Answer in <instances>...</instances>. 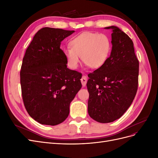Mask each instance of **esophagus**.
I'll use <instances>...</instances> for the list:
<instances>
[{"mask_svg":"<svg viewBox=\"0 0 158 158\" xmlns=\"http://www.w3.org/2000/svg\"><path fill=\"white\" fill-rule=\"evenodd\" d=\"M81 82H82V86L84 87L85 84L87 83V77L85 76H83L82 78H81Z\"/></svg>","mask_w":158,"mask_h":158,"instance_id":"34e87169","label":"esophagus"}]
</instances>
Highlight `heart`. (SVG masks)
<instances>
[{"instance_id":"1","label":"heart","mask_w":158,"mask_h":158,"mask_svg":"<svg viewBox=\"0 0 158 158\" xmlns=\"http://www.w3.org/2000/svg\"><path fill=\"white\" fill-rule=\"evenodd\" d=\"M70 48L64 50L68 64L73 69L78 67L81 57L83 63L92 69H99L106 63L111 51V43L106 35L85 31L73 38Z\"/></svg>"}]
</instances>
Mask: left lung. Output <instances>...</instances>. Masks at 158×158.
<instances>
[{"instance_id": "left-lung-1", "label": "left lung", "mask_w": 158, "mask_h": 158, "mask_svg": "<svg viewBox=\"0 0 158 158\" xmlns=\"http://www.w3.org/2000/svg\"><path fill=\"white\" fill-rule=\"evenodd\" d=\"M112 30V49L102 67L88 76L89 94L88 111L94 120L111 123L120 118L131 106L136 95L139 62L132 40L117 26Z\"/></svg>"}]
</instances>
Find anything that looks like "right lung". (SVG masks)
Masks as SVG:
<instances>
[{"label": "right lung", "instance_id": "add662e5", "mask_svg": "<svg viewBox=\"0 0 158 158\" xmlns=\"http://www.w3.org/2000/svg\"><path fill=\"white\" fill-rule=\"evenodd\" d=\"M74 31L44 27L26 49L20 71L22 95L30 116L55 126L68 117L70 104L82 88V74L67 68L60 43Z\"/></svg>", "mask_w": 158, "mask_h": 158}]
</instances>
